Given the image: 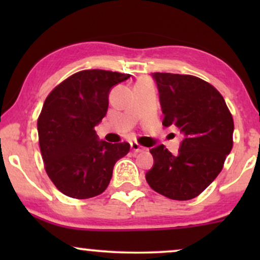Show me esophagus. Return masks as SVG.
Instances as JSON below:
<instances>
[{
  "label": "esophagus",
  "instance_id": "1",
  "mask_svg": "<svg viewBox=\"0 0 260 260\" xmlns=\"http://www.w3.org/2000/svg\"><path fill=\"white\" fill-rule=\"evenodd\" d=\"M131 150H132L133 153H142V151L145 150V148L139 145L137 142H131Z\"/></svg>",
  "mask_w": 260,
  "mask_h": 260
}]
</instances>
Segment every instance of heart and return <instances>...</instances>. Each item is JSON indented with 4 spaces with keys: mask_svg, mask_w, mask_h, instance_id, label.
Here are the masks:
<instances>
[{
    "mask_svg": "<svg viewBox=\"0 0 260 260\" xmlns=\"http://www.w3.org/2000/svg\"><path fill=\"white\" fill-rule=\"evenodd\" d=\"M149 82H151V80L149 78H140L138 82L136 83V84H143V83H149Z\"/></svg>",
    "mask_w": 260,
    "mask_h": 260,
    "instance_id": "obj_1",
    "label": "heart"
}]
</instances>
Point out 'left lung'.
Masks as SVG:
<instances>
[{"instance_id":"1","label":"left lung","mask_w":260,"mask_h":260,"mask_svg":"<svg viewBox=\"0 0 260 260\" xmlns=\"http://www.w3.org/2000/svg\"><path fill=\"white\" fill-rule=\"evenodd\" d=\"M164 113L162 124L183 134L172 155L162 144L151 148L153 169L145 175L155 192L174 201L198 197L221 172L234 144V118L222 95L198 77L154 73Z\"/></svg>"}]
</instances>
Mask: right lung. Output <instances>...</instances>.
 Returning <instances> with one entry per match:
<instances>
[{
	"label": "right lung",
	"mask_w": 260,
	"mask_h": 260,
	"mask_svg": "<svg viewBox=\"0 0 260 260\" xmlns=\"http://www.w3.org/2000/svg\"><path fill=\"white\" fill-rule=\"evenodd\" d=\"M131 74L80 71L47 95L38 118L39 145L46 174L63 194L92 198L109 186L116 161L129 144L98 139L95 126L105 117L109 92Z\"/></svg>",
	"instance_id": "obj_1"
}]
</instances>
